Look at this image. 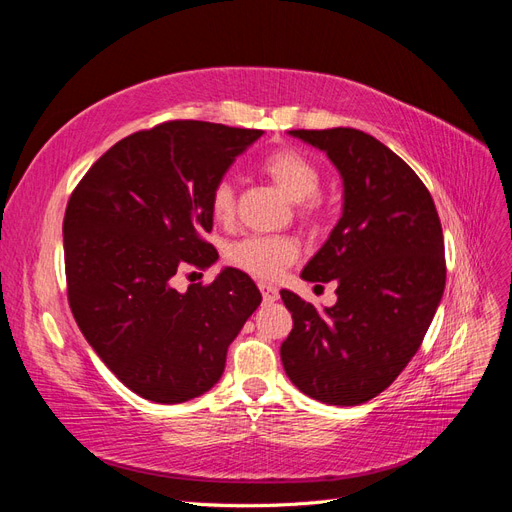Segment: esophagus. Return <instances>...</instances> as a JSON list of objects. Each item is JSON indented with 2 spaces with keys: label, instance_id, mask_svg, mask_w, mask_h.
Returning <instances> with one entry per match:
<instances>
[{
  "label": "esophagus",
  "instance_id": "1",
  "mask_svg": "<svg viewBox=\"0 0 512 512\" xmlns=\"http://www.w3.org/2000/svg\"><path fill=\"white\" fill-rule=\"evenodd\" d=\"M258 288H260V292H262V299H265V303H275L277 299H280V292H277V288H275L273 284L260 282Z\"/></svg>",
  "mask_w": 512,
  "mask_h": 512
}]
</instances>
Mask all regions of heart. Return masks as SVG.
<instances>
[{
  "label": "heart",
  "instance_id": "1",
  "mask_svg": "<svg viewBox=\"0 0 512 512\" xmlns=\"http://www.w3.org/2000/svg\"><path fill=\"white\" fill-rule=\"evenodd\" d=\"M262 170L280 185L282 192L303 203L305 215L318 209L314 196L320 190V173L316 164L294 149H277L262 160ZM209 209L218 222H228L235 215V185L230 179H220L211 188ZM226 258L230 265L250 273L258 280H273L288 265L299 258V243L286 235H250L228 245Z\"/></svg>",
  "mask_w": 512,
  "mask_h": 512
}]
</instances>
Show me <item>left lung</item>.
I'll list each match as a JSON object with an SVG mask.
<instances>
[{
    "mask_svg": "<svg viewBox=\"0 0 512 512\" xmlns=\"http://www.w3.org/2000/svg\"><path fill=\"white\" fill-rule=\"evenodd\" d=\"M327 153L344 183L342 218L307 262L305 282H337V303L316 309L282 290L292 331L286 376L329 406H359L404 371L442 301L446 267L433 198L378 138L354 128L290 130Z\"/></svg>",
    "mask_w": 512,
    "mask_h": 512,
    "instance_id": "left-lung-1",
    "label": "left lung"
}]
</instances>
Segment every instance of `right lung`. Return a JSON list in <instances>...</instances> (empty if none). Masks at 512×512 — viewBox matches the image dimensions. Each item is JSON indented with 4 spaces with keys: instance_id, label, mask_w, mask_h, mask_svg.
<instances>
[{
    "instance_id": "obj_1",
    "label": "right lung",
    "mask_w": 512,
    "mask_h": 512,
    "mask_svg": "<svg viewBox=\"0 0 512 512\" xmlns=\"http://www.w3.org/2000/svg\"><path fill=\"white\" fill-rule=\"evenodd\" d=\"M265 134L207 121H166L115 143L76 185L64 218L68 301L102 363L130 391L183 404L224 374L226 352L262 301L226 267L209 284L173 286L218 252L211 188Z\"/></svg>"
}]
</instances>
